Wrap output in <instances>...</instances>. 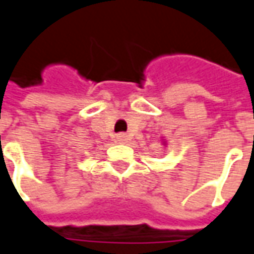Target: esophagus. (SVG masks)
<instances>
[{
    "mask_svg": "<svg viewBox=\"0 0 254 254\" xmlns=\"http://www.w3.org/2000/svg\"><path fill=\"white\" fill-rule=\"evenodd\" d=\"M116 142L122 143V144H123V143H126V142H127V135H126V134H118V135H116Z\"/></svg>",
    "mask_w": 254,
    "mask_h": 254,
    "instance_id": "34e87169",
    "label": "esophagus"
}]
</instances>
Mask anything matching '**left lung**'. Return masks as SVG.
<instances>
[{
  "label": "left lung",
  "mask_w": 254,
  "mask_h": 254,
  "mask_svg": "<svg viewBox=\"0 0 254 254\" xmlns=\"http://www.w3.org/2000/svg\"><path fill=\"white\" fill-rule=\"evenodd\" d=\"M162 143H163V144H165V146H166V143H167V142H166L165 139H162Z\"/></svg>",
  "instance_id": "1"
}]
</instances>
